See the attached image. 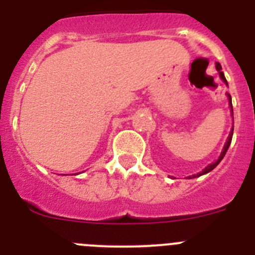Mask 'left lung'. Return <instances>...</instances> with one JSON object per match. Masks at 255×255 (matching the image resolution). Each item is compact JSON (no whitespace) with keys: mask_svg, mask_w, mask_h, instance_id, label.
Returning a JSON list of instances; mask_svg holds the SVG:
<instances>
[{"mask_svg":"<svg viewBox=\"0 0 255 255\" xmlns=\"http://www.w3.org/2000/svg\"><path fill=\"white\" fill-rule=\"evenodd\" d=\"M216 69H217L218 71H220V78L222 79V80H224V82L226 83V84H227L226 78H225L224 73H222V71H221V70H222V67H221V65L218 64V62H217V64H216ZM227 97H229V103H230V110H231V115H233V117H234V110H233V102H231V96H230V94H227ZM233 134H234V126H233V129H231V131H230L229 138H227V141H226V143H225L224 149H222V153H221V155H220V157H218L217 161L213 162V163H211V164H208V166H207V167L204 168L203 171H202V172L197 173V175H193V176H189V179H193V177H199V176H202V175H204V173H208L209 171L213 170V168H215L216 166H217V164L220 163L221 161H222V158H224L225 154H226L227 149H229L230 144H231V140H233Z\"/></svg>","mask_w":255,"mask_h":255,"instance_id":"obj_1","label":"left lung"}]
</instances>
